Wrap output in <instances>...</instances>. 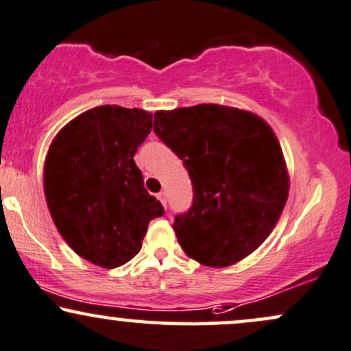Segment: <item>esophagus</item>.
Here are the masks:
<instances>
[{"instance_id": "1", "label": "esophagus", "mask_w": 351, "mask_h": 351, "mask_svg": "<svg viewBox=\"0 0 351 351\" xmlns=\"http://www.w3.org/2000/svg\"><path fill=\"white\" fill-rule=\"evenodd\" d=\"M157 197L160 199V202H162V204L165 206V208H167V194H165V191L158 193V194H157Z\"/></svg>"}]
</instances>
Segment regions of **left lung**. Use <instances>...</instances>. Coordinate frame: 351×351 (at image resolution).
<instances>
[{
    "label": "left lung",
    "mask_w": 351,
    "mask_h": 351,
    "mask_svg": "<svg viewBox=\"0 0 351 351\" xmlns=\"http://www.w3.org/2000/svg\"><path fill=\"white\" fill-rule=\"evenodd\" d=\"M154 130L193 181L191 209L173 223L184 253L223 268L255 252L289 194L285 155L268 122L245 109L196 104L157 111Z\"/></svg>",
    "instance_id": "obj_1"
}]
</instances>
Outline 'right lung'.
<instances>
[{
	"label": "right lung",
	"instance_id": "add662e5",
	"mask_svg": "<svg viewBox=\"0 0 351 351\" xmlns=\"http://www.w3.org/2000/svg\"><path fill=\"white\" fill-rule=\"evenodd\" d=\"M152 130V112L106 104L65 124L50 143L44 193L71 250L103 268L132 260L163 206L143 188L134 162Z\"/></svg>",
	"mask_w": 351,
	"mask_h": 351
}]
</instances>
